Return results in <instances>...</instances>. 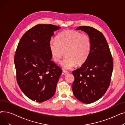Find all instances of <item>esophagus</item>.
<instances>
[{
    "label": "esophagus",
    "instance_id": "obj_1",
    "mask_svg": "<svg viewBox=\"0 0 125 125\" xmlns=\"http://www.w3.org/2000/svg\"><path fill=\"white\" fill-rule=\"evenodd\" d=\"M63 73H64L65 74H67L69 73L68 71H66V70H63Z\"/></svg>",
    "mask_w": 125,
    "mask_h": 125
}]
</instances>
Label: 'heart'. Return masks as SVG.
<instances>
[{
	"label": "heart",
	"mask_w": 125,
	"mask_h": 125,
	"mask_svg": "<svg viewBox=\"0 0 125 125\" xmlns=\"http://www.w3.org/2000/svg\"><path fill=\"white\" fill-rule=\"evenodd\" d=\"M91 48V40L88 35L71 30L62 31L57 35L55 41L51 40L49 42L54 61H60L65 52V56L60 64L66 69L71 68L75 64H83L88 58Z\"/></svg>",
	"instance_id": "1"
}]
</instances>
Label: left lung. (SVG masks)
<instances>
[{"label": "left lung", "instance_id": "obj_1", "mask_svg": "<svg viewBox=\"0 0 125 125\" xmlns=\"http://www.w3.org/2000/svg\"><path fill=\"white\" fill-rule=\"evenodd\" d=\"M76 30L87 33L91 38L92 48L86 61L73 71L74 76L73 91L78 100L90 104L100 99L109 87L114 66L113 58L101 32L86 26Z\"/></svg>", "mask_w": 125, "mask_h": 125}]
</instances>
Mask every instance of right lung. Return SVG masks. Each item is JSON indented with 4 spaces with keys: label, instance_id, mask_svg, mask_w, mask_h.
<instances>
[{
    "label": "right lung",
    "instance_id": "obj_1",
    "mask_svg": "<svg viewBox=\"0 0 125 125\" xmlns=\"http://www.w3.org/2000/svg\"><path fill=\"white\" fill-rule=\"evenodd\" d=\"M60 28L52 24L36 25L18 43L14 58L17 83L33 101L44 102L55 93L62 69L51 60L49 42L54 31Z\"/></svg>",
    "mask_w": 125,
    "mask_h": 125
}]
</instances>
